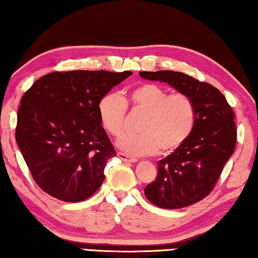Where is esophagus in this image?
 <instances>
[{
    "mask_svg": "<svg viewBox=\"0 0 258 258\" xmlns=\"http://www.w3.org/2000/svg\"><path fill=\"white\" fill-rule=\"evenodd\" d=\"M117 157H120V159L124 162H129V163H135V162H137V159H135V157H132L126 154H123V153H117Z\"/></svg>",
    "mask_w": 258,
    "mask_h": 258,
    "instance_id": "esophagus-1",
    "label": "esophagus"
}]
</instances>
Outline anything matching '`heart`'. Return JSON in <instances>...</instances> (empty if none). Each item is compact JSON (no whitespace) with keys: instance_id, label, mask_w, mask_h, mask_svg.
<instances>
[{"instance_id":"obj_1","label":"heart","mask_w":258,"mask_h":258,"mask_svg":"<svg viewBox=\"0 0 258 258\" xmlns=\"http://www.w3.org/2000/svg\"><path fill=\"white\" fill-rule=\"evenodd\" d=\"M133 110L142 111L145 116L136 135L122 137L117 145L132 155L169 154L190 137L196 124V107L192 99L183 93L169 94L156 84H142L129 94ZM126 102L120 94L111 92L99 99V122L113 137L124 130Z\"/></svg>"}]
</instances>
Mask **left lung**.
Segmentation results:
<instances>
[{"label":"left lung","mask_w":258,"mask_h":258,"mask_svg":"<svg viewBox=\"0 0 258 258\" xmlns=\"http://www.w3.org/2000/svg\"><path fill=\"white\" fill-rule=\"evenodd\" d=\"M187 94L196 107L192 133L172 154L157 162V177L147 184L145 196L161 209H182L213 190L237 142L234 114L223 94L207 83L178 71L139 72Z\"/></svg>","instance_id":"left-lung-1"}]
</instances>
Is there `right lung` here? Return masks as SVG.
Returning a JSON list of instances; mask_svg holds the SVG:
<instances>
[{"instance_id": "right-lung-1", "label": "right lung", "mask_w": 258, "mask_h": 258, "mask_svg": "<svg viewBox=\"0 0 258 258\" xmlns=\"http://www.w3.org/2000/svg\"><path fill=\"white\" fill-rule=\"evenodd\" d=\"M132 71L52 72L21 98L16 141L35 182L54 198L77 203L101 187L115 151L99 122V99Z\"/></svg>"}]
</instances>
